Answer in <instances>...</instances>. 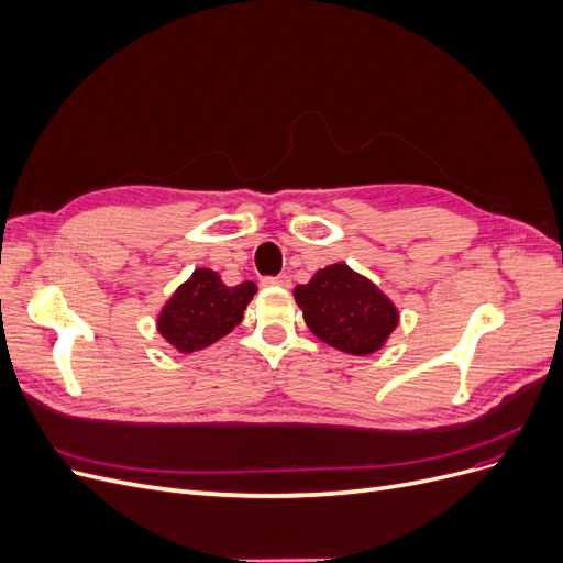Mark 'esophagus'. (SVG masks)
Wrapping results in <instances>:
<instances>
[{"mask_svg":"<svg viewBox=\"0 0 563 563\" xmlns=\"http://www.w3.org/2000/svg\"><path fill=\"white\" fill-rule=\"evenodd\" d=\"M263 286H282V288H288V286H291V277H288V275L265 277V279H263Z\"/></svg>","mask_w":563,"mask_h":563,"instance_id":"esophagus-1","label":"esophagus"}]
</instances>
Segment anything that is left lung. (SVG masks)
<instances>
[{
	"mask_svg": "<svg viewBox=\"0 0 563 563\" xmlns=\"http://www.w3.org/2000/svg\"><path fill=\"white\" fill-rule=\"evenodd\" d=\"M308 329L333 350L366 356L385 347L399 327L397 305L345 263L319 269L294 288Z\"/></svg>",
	"mask_w": 563,
	"mask_h": 563,
	"instance_id": "8db88e82",
	"label": "left lung"
}]
</instances>
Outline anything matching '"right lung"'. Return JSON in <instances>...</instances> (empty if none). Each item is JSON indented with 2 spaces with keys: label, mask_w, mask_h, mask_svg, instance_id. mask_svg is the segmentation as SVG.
I'll use <instances>...</instances> for the list:
<instances>
[{
  "label": "right lung",
  "mask_w": 563,
  "mask_h": 563,
  "mask_svg": "<svg viewBox=\"0 0 563 563\" xmlns=\"http://www.w3.org/2000/svg\"><path fill=\"white\" fill-rule=\"evenodd\" d=\"M258 294L253 282L228 286L216 269L197 267L157 312V331L183 354L207 350L244 319L246 305Z\"/></svg>",
  "instance_id": "obj_1"
}]
</instances>
